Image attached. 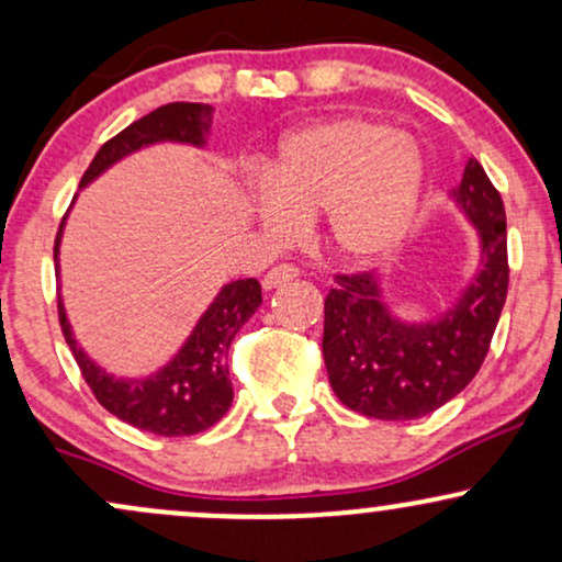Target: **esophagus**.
<instances>
[{
  "instance_id": "obj_1",
  "label": "esophagus",
  "mask_w": 562,
  "mask_h": 562,
  "mask_svg": "<svg viewBox=\"0 0 562 562\" xmlns=\"http://www.w3.org/2000/svg\"><path fill=\"white\" fill-rule=\"evenodd\" d=\"M295 277H299V269H295L293 263H280V267L269 269V272L263 274L261 285L267 290H274V288L285 285V282H290V280H295Z\"/></svg>"
}]
</instances>
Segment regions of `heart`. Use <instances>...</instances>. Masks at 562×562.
I'll use <instances>...</instances> for the list:
<instances>
[{
    "instance_id": "obj_1",
    "label": "heart",
    "mask_w": 562,
    "mask_h": 562,
    "mask_svg": "<svg viewBox=\"0 0 562 562\" xmlns=\"http://www.w3.org/2000/svg\"><path fill=\"white\" fill-rule=\"evenodd\" d=\"M423 156L396 126L346 115L290 134L254 214L269 235L295 237L301 218L322 214L319 240L338 259L370 263L396 248L415 222Z\"/></svg>"
}]
</instances>
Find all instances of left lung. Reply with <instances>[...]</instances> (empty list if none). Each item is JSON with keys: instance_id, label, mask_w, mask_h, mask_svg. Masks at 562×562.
Wrapping results in <instances>:
<instances>
[{"instance_id": "left-lung-1", "label": "left lung", "mask_w": 562, "mask_h": 562, "mask_svg": "<svg viewBox=\"0 0 562 562\" xmlns=\"http://www.w3.org/2000/svg\"><path fill=\"white\" fill-rule=\"evenodd\" d=\"M454 200L479 227L481 269L457 306L430 325L385 312L370 272L335 274L325 299L327 375L348 409L372 420H417L454 398L481 370L507 299V222L499 190L475 158Z\"/></svg>"}]
</instances>
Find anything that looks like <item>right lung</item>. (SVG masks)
I'll return each mask as SVG.
<instances>
[{"label": "right lung", "instance_id": "right-lung-1", "mask_svg": "<svg viewBox=\"0 0 562 562\" xmlns=\"http://www.w3.org/2000/svg\"><path fill=\"white\" fill-rule=\"evenodd\" d=\"M211 126V105L203 102H169L153 113L142 115L139 121L128 124L105 145L97 150L89 169L83 171L81 187L89 184L97 173L128 153L139 150L142 145L153 142H190L203 145L205 132ZM63 222L55 237V259L60 248ZM261 303V285L248 280H235L222 288L209 312L198 322L195 333L190 335L179 357L147 380H115L97 367L87 353L76 346L74 333L66 319V308L57 299V317L66 344L74 351L83 380L92 389L94 398L105 406L111 415L134 428L147 430L156 436H195L209 430L227 415L232 404V380L227 367V351L237 330L250 319V314Z\"/></svg>", "mask_w": 562, "mask_h": 562}]
</instances>
